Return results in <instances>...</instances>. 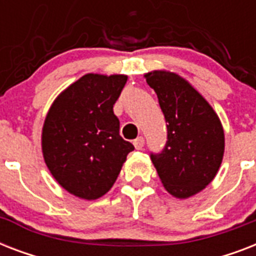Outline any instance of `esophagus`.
<instances>
[{"mask_svg":"<svg viewBox=\"0 0 256 256\" xmlns=\"http://www.w3.org/2000/svg\"><path fill=\"white\" fill-rule=\"evenodd\" d=\"M134 146H136V150H142V148H144V136H138L136 140H134Z\"/></svg>","mask_w":256,"mask_h":256,"instance_id":"obj_1","label":"esophagus"}]
</instances>
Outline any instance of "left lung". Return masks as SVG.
Returning <instances> with one entry per match:
<instances>
[{
    "instance_id": "1",
    "label": "left lung",
    "mask_w": 256,
    "mask_h": 256,
    "mask_svg": "<svg viewBox=\"0 0 256 256\" xmlns=\"http://www.w3.org/2000/svg\"><path fill=\"white\" fill-rule=\"evenodd\" d=\"M156 92L168 128L160 152H150L164 188L176 198H188L214 179L222 164L224 134L207 100L174 73L144 76Z\"/></svg>"
}]
</instances>
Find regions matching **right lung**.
Masks as SVG:
<instances>
[{"label":"right lung","instance_id":"right-lung-1","mask_svg":"<svg viewBox=\"0 0 256 256\" xmlns=\"http://www.w3.org/2000/svg\"><path fill=\"white\" fill-rule=\"evenodd\" d=\"M126 76L86 74L50 108L42 130V152L50 172L65 190L84 199L108 192L134 150L120 136L112 106Z\"/></svg>","mask_w":256,"mask_h":256}]
</instances>
